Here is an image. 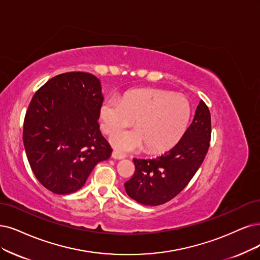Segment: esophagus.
Returning a JSON list of instances; mask_svg holds the SVG:
<instances>
[{
  "instance_id": "obj_1",
  "label": "esophagus",
  "mask_w": 260,
  "mask_h": 260,
  "mask_svg": "<svg viewBox=\"0 0 260 260\" xmlns=\"http://www.w3.org/2000/svg\"><path fill=\"white\" fill-rule=\"evenodd\" d=\"M125 157H126V155L123 154V153H120L118 151L112 152V158H114V159H124Z\"/></svg>"
}]
</instances>
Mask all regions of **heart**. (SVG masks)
Wrapping results in <instances>:
<instances>
[{
  "label": "heart",
  "instance_id": "1",
  "mask_svg": "<svg viewBox=\"0 0 260 260\" xmlns=\"http://www.w3.org/2000/svg\"><path fill=\"white\" fill-rule=\"evenodd\" d=\"M189 118L187 100L161 90L131 91L123 99L110 95L100 109L101 127L109 135L136 119V129L120 132L111 138L112 146L122 152L138 151L146 146L150 152L166 150L185 132Z\"/></svg>",
  "mask_w": 260,
  "mask_h": 260
}]
</instances>
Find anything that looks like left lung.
I'll return each mask as SVG.
<instances>
[{
  "instance_id": "obj_1",
  "label": "left lung",
  "mask_w": 260,
  "mask_h": 260,
  "mask_svg": "<svg viewBox=\"0 0 260 260\" xmlns=\"http://www.w3.org/2000/svg\"><path fill=\"white\" fill-rule=\"evenodd\" d=\"M210 138V111L200 101L193 122L176 146L156 158H134L135 172L124 184L126 194L145 206L162 205L176 197L203 164Z\"/></svg>"
}]
</instances>
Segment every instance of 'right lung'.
Listing matches in <instances>:
<instances>
[{"mask_svg": "<svg viewBox=\"0 0 260 260\" xmlns=\"http://www.w3.org/2000/svg\"><path fill=\"white\" fill-rule=\"evenodd\" d=\"M104 101L99 78L71 72L57 75L38 90L28 105L23 143L32 171L54 194L80 189L111 148L100 131Z\"/></svg>", "mask_w": 260, "mask_h": 260, "instance_id": "right-lung-1", "label": "right lung"}]
</instances>
